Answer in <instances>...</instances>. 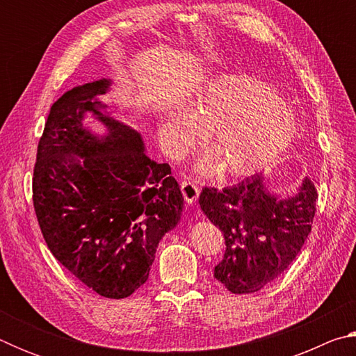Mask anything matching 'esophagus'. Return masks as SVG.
<instances>
[{"label":"esophagus","instance_id":"34e87169","mask_svg":"<svg viewBox=\"0 0 356 356\" xmlns=\"http://www.w3.org/2000/svg\"><path fill=\"white\" fill-rule=\"evenodd\" d=\"M180 191H182L184 200L188 204L195 202L197 200V196H200V188H197V185L190 179L180 180Z\"/></svg>","mask_w":356,"mask_h":356}]
</instances>
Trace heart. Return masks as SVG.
Listing matches in <instances>:
<instances>
[{"mask_svg":"<svg viewBox=\"0 0 356 356\" xmlns=\"http://www.w3.org/2000/svg\"><path fill=\"white\" fill-rule=\"evenodd\" d=\"M166 135L185 149L197 131L202 152L221 179L251 176L281 156L298 135L297 114L272 84L251 75H222L168 116ZM206 165H201L204 168Z\"/></svg>","mask_w":356,"mask_h":356,"instance_id":"obj_1","label":"heart"}]
</instances>
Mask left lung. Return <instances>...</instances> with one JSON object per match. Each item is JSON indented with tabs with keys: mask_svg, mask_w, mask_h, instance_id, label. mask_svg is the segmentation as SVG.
<instances>
[{
	"mask_svg": "<svg viewBox=\"0 0 356 356\" xmlns=\"http://www.w3.org/2000/svg\"><path fill=\"white\" fill-rule=\"evenodd\" d=\"M317 188L305 179L297 195L275 196L262 174L218 190L204 186L200 206L225 236L213 276L232 293H251L278 278L298 256L316 215Z\"/></svg>",
	"mask_w": 356,
	"mask_h": 356,
	"instance_id": "1",
	"label": "left lung"
}]
</instances>
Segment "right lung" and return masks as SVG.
Listing matches in <instances>:
<instances>
[{"instance_id":"add662e5","label":"right lung","mask_w":356,"mask_h":356,"mask_svg":"<svg viewBox=\"0 0 356 356\" xmlns=\"http://www.w3.org/2000/svg\"><path fill=\"white\" fill-rule=\"evenodd\" d=\"M108 88L110 80L86 83L53 104L38 146L33 202L51 254L102 297L125 298L147 281L184 197L170 165L150 159L136 130L102 111L99 95ZM86 112L106 125L105 137L82 127Z\"/></svg>"}]
</instances>
